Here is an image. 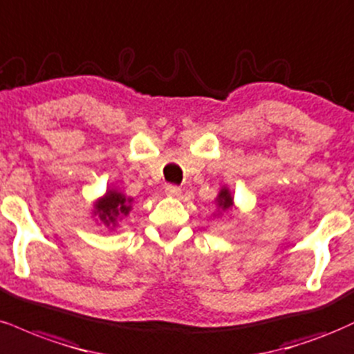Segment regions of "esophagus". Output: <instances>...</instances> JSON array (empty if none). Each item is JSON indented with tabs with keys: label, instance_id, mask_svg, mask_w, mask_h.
<instances>
[{
	"label": "esophagus",
	"instance_id": "obj_1",
	"mask_svg": "<svg viewBox=\"0 0 354 354\" xmlns=\"http://www.w3.org/2000/svg\"><path fill=\"white\" fill-rule=\"evenodd\" d=\"M180 192H182V189L178 185H172V184H169V185H165V194L167 195H172V197H177V195H180Z\"/></svg>",
	"mask_w": 354,
	"mask_h": 354
}]
</instances>
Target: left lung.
<instances>
[{"label":"left lung","instance_id":"1","mask_svg":"<svg viewBox=\"0 0 354 354\" xmlns=\"http://www.w3.org/2000/svg\"><path fill=\"white\" fill-rule=\"evenodd\" d=\"M217 202H218L220 209L225 212V210H228L232 207V202H234V198H232V195H230V192H228L227 189H222V192L218 194Z\"/></svg>","mask_w":354,"mask_h":354}]
</instances>
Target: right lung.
<instances>
[{"mask_svg": "<svg viewBox=\"0 0 354 354\" xmlns=\"http://www.w3.org/2000/svg\"><path fill=\"white\" fill-rule=\"evenodd\" d=\"M131 202V198H126V195L118 192V190H107V194L95 203L94 214H97L99 218L107 227H115L118 220L129 214Z\"/></svg>", "mask_w": 354, "mask_h": 354, "instance_id": "add662e5", "label": "right lung"}]
</instances>
